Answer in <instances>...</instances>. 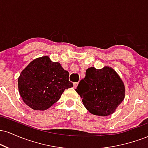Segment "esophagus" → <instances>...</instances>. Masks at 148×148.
<instances>
[{"label": "esophagus", "instance_id": "1", "mask_svg": "<svg viewBox=\"0 0 148 148\" xmlns=\"http://www.w3.org/2000/svg\"><path fill=\"white\" fill-rule=\"evenodd\" d=\"M78 84H79V83H74V88H77Z\"/></svg>", "mask_w": 148, "mask_h": 148}]
</instances>
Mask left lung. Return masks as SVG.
<instances>
[{
	"instance_id": "8db88e82",
	"label": "left lung",
	"mask_w": 148,
	"mask_h": 148,
	"mask_svg": "<svg viewBox=\"0 0 148 148\" xmlns=\"http://www.w3.org/2000/svg\"><path fill=\"white\" fill-rule=\"evenodd\" d=\"M84 105L92 114L108 116L125 99V85L113 69L104 67L86 69V77L76 89Z\"/></svg>"
}]
</instances>
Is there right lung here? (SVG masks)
<instances>
[{
    "label": "right lung",
    "mask_w": 148,
    "mask_h": 148,
    "mask_svg": "<svg viewBox=\"0 0 148 148\" xmlns=\"http://www.w3.org/2000/svg\"><path fill=\"white\" fill-rule=\"evenodd\" d=\"M73 87L69 72L49 56L35 59L21 72L18 79L20 95L34 110L45 111L59 100L65 89Z\"/></svg>",
    "instance_id": "obj_1"
}]
</instances>
